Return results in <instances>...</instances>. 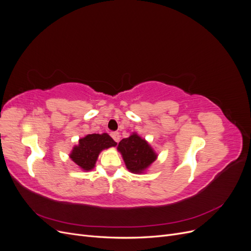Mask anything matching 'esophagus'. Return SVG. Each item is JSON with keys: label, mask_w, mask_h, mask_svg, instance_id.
Wrapping results in <instances>:
<instances>
[{"label": "esophagus", "mask_w": 251, "mask_h": 251, "mask_svg": "<svg viewBox=\"0 0 251 251\" xmlns=\"http://www.w3.org/2000/svg\"><path fill=\"white\" fill-rule=\"evenodd\" d=\"M111 136H112V138L115 140L116 142H118L120 140V134L118 132H112Z\"/></svg>", "instance_id": "esophagus-1"}]
</instances>
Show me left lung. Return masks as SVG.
Here are the masks:
<instances>
[{"label":"left lung","mask_w":251,"mask_h":251,"mask_svg":"<svg viewBox=\"0 0 251 251\" xmlns=\"http://www.w3.org/2000/svg\"><path fill=\"white\" fill-rule=\"evenodd\" d=\"M117 150L123 155L126 169L134 174L146 172L157 158L155 151L137 133H133L130 137L121 140Z\"/></svg>","instance_id":"8db88e82"}]
</instances>
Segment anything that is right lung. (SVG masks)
Segmentation results:
<instances>
[{
	"label": "right lung",
	"instance_id": "1",
	"mask_svg": "<svg viewBox=\"0 0 251 251\" xmlns=\"http://www.w3.org/2000/svg\"><path fill=\"white\" fill-rule=\"evenodd\" d=\"M116 142L107 133L89 134L78 140L70 154V158L83 171L94 169L96 160L102 150L116 147Z\"/></svg>",
	"mask_w": 251,
	"mask_h": 251
}]
</instances>
